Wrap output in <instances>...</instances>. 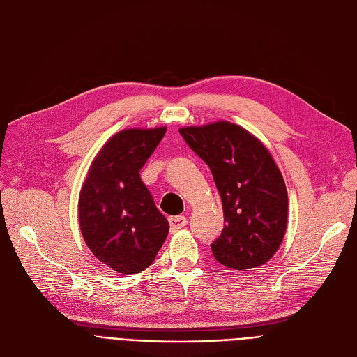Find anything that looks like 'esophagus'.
Listing matches in <instances>:
<instances>
[{
  "mask_svg": "<svg viewBox=\"0 0 357 357\" xmlns=\"http://www.w3.org/2000/svg\"><path fill=\"white\" fill-rule=\"evenodd\" d=\"M169 229L171 232H177L178 229L185 228V226L188 225V219L185 218V215H174V218H169Z\"/></svg>",
  "mask_w": 357,
  "mask_h": 357,
  "instance_id": "34e87169",
  "label": "esophagus"
}]
</instances>
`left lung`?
Returning a JSON list of instances; mask_svg holds the SVG:
<instances>
[{
    "label": "left lung",
    "instance_id": "left-lung-1",
    "mask_svg": "<svg viewBox=\"0 0 357 357\" xmlns=\"http://www.w3.org/2000/svg\"><path fill=\"white\" fill-rule=\"evenodd\" d=\"M178 132L210 167L225 228L211 244L215 261L235 271L262 266L280 248L287 228V190L261 139L243 126L218 121Z\"/></svg>",
    "mask_w": 357,
    "mask_h": 357
}]
</instances>
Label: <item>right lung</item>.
Masks as SVG:
<instances>
[{"label":"right lung","instance_id":"add662e5","mask_svg":"<svg viewBox=\"0 0 357 357\" xmlns=\"http://www.w3.org/2000/svg\"><path fill=\"white\" fill-rule=\"evenodd\" d=\"M165 132V126L116 132L96 153L80 189L83 240L100 262L119 274H137L152 265L169 231L139 177Z\"/></svg>","mask_w":357,"mask_h":357}]
</instances>
